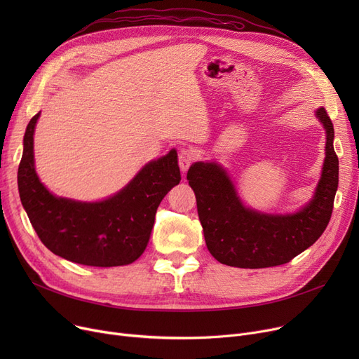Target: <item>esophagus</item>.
<instances>
[{
	"mask_svg": "<svg viewBox=\"0 0 359 359\" xmlns=\"http://www.w3.org/2000/svg\"><path fill=\"white\" fill-rule=\"evenodd\" d=\"M194 161H195V154L192 153V149L183 148L179 153V167L182 172L186 173Z\"/></svg>",
	"mask_w": 359,
	"mask_h": 359,
	"instance_id": "esophagus-1",
	"label": "esophagus"
}]
</instances>
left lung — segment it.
Instances as JSON below:
<instances>
[{"label":"left lung","instance_id":"1","mask_svg":"<svg viewBox=\"0 0 359 359\" xmlns=\"http://www.w3.org/2000/svg\"><path fill=\"white\" fill-rule=\"evenodd\" d=\"M316 118L326 134L325 161L311 199L285 214L263 212L246 205L227 168L215 160L196 161L187 172L210 253L222 265L243 269L288 263L317 241L332 217L339 183L334 130L325 107Z\"/></svg>","mask_w":359,"mask_h":359}]
</instances>
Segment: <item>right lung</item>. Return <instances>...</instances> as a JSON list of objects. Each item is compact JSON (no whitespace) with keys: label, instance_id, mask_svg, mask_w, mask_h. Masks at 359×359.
<instances>
[{"label":"right lung","instance_id":"1","mask_svg":"<svg viewBox=\"0 0 359 359\" xmlns=\"http://www.w3.org/2000/svg\"><path fill=\"white\" fill-rule=\"evenodd\" d=\"M39 118L41 111L26 128L17 173L20 201L37 236L52 253L80 265L110 268L135 262L149 241L160 202L182 179L177 151L148 161L121 191L102 201L56 196L34 167Z\"/></svg>","mask_w":359,"mask_h":359}]
</instances>
